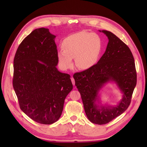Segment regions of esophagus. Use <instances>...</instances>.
<instances>
[{"instance_id": "obj_1", "label": "esophagus", "mask_w": 147, "mask_h": 147, "mask_svg": "<svg viewBox=\"0 0 147 147\" xmlns=\"http://www.w3.org/2000/svg\"><path fill=\"white\" fill-rule=\"evenodd\" d=\"M71 82H72V83H73V86H75V80H74V78H73V77H71Z\"/></svg>"}]
</instances>
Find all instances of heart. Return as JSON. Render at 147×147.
Returning a JSON list of instances; mask_svg holds the SVG:
<instances>
[{
	"label": "heart",
	"mask_w": 147,
	"mask_h": 147,
	"mask_svg": "<svg viewBox=\"0 0 147 147\" xmlns=\"http://www.w3.org/2000/svg\"><path fill=\"white\" fill-rule=\"evenodd\" d=\"M63 51L57 53L61 67L68 69L72 66V59L80 70H87L98 61L102 49V40L95 33L80 32L66 38L61 45Z\"/></svg>",
	"instance_id": "obj_1"
}]
</instances>
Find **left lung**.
Here are the masks:
<instances>
[{
    "instance_id": "8db88e82",
    "label": "left lung",
    "mask_w": 147,
    "mask_h": 147,
    "mask_svg": "<svg viewBox=\"0 0 147 147\" xmlns=\"http://www.w3.org/2000/svg\"><path fill=\"white\" fill-rule=\"evenodd\" d=\"M109 42L105 52L97 63L89 69L73 75L86 114L90 121L107 124L120 116L129 107L137 83V73L133 54L129 48L112 32L100 31ZM109 82H114L123 94L116 106L103 105L98 92Z\"/></svg>"
}]
</instances>
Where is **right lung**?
<instances>
[{"mask_svg": "<svg viewBox=\"0 0 147 147\" xmlns=\"http://www.w3.org/2000/svg\"><path fill=\"white\" fill-rule=\"evenodd\" d=\"M55 38L48 28L34 30L20 44L13 62V86L20 109L44 124L59 120L73 89L70 76L56 67Z\"/></svg>", "mask_w": 147, "mask_h": 147, "instance_id": "obj_1", "label": "right lung"}]
</instances>
